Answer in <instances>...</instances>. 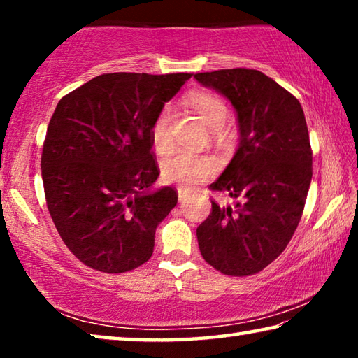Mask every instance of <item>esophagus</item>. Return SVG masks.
I'll use <instances>...</instances> for the list:
<instances>
[{
  "label": "esophagus",
  "mask_w": 358,
  "mask_h": 358,
  "mask_svg": "<svg viewBox=\"0 0 358 358\" xmlns=\"http://www.w3.org/2000/svg\"><path fill=\"white\" fill-rule=\"evenodd\" d=\"M178 201H180V203H183L186 199H187V196H189V189H186V187H178Z\"/></svg>",
  "instance_id": "34e87169"
}]
</instances>
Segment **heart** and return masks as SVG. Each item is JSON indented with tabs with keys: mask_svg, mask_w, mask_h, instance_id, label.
I'll return each instance as SVG.
<instances>
[{
	"mask_svg": "<svg viewBox=\"0 0 358 358\" xmlns=\"http://www.w3.org/2000/svg\"><path fill=\"white\" fill-rule=\"evenodd\" d=\"M189 102L199 117L215 131V134L222 136L221 126L226 123L227 104L220 96L207 92H197L189 96ZM171 118V108L166 107L157 113L153 124H151L150 138L156 151H166L169 148L167 126ZM215 171V162L207 156H196L187 151L173 155L162 162V175L169 181H177L183 186H194L199 181L207 178Z\"/></svg>",
	"mask_w": 358,
	"mask_h": 358,
	"instance_id": "obj_1",
	"label": "heart"
}]
</instances>
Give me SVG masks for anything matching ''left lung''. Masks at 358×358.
<instances>
[{
    "instance_id": "8db88e82",
    "label": "left lung",
    "mask_w": 358,
    "mask_h": 358,
    "mask_svg": "<svg viewBox=\"0 0 358 358\" xmlns=\"http://www.w3.org/2000/svg\"><path fill=\"white\" fill-rule=\"evenodd\" d=\"M237 112L240 143L210 187L241 197L235 207L211 202L197 227L202 257L229 276L259 273L286 250L305 208L313 151L299 99L256 69L199 72Z\"/></svg>"
}]
</instances>
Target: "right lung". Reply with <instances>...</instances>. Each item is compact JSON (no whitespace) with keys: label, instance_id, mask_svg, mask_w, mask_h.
Wrapping results in <instances>:
<instances>
[{"label":"right lung","instance_id":"right-lung-1","mask_svg":"<svg viewBox=\"0 0 358 358\" xmlns=\"http://www.w3.org/2000/svg\"><path fill=\"white\" fill-rule=\"evenodd\" d=\"M191 74H102L53 112L41 169L47 208L69 251L90 268L124 273L153 254L157 224L177 205L171 186L151 191L159 169L150 131Z\"/></svg>","mask_w":358,"mask_h":358}]
</instances>
